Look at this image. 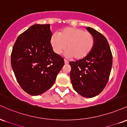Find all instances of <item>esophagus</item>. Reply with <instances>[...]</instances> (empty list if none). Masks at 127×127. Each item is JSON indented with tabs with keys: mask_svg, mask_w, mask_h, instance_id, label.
<instances>
[{
	"mask_svg": "<svg viewBox=\"0 0 127 127\" xmlns=\"http://www.w3.org/2000/svg\"><path fill=\"white\" fill-rule=\"evenodd\" d=\"M64 63L65 64H67L68 63V62L67 60L64 59Z\"/></svg>",
	"mask_w": 127,
	"mask_h": 127,
	"instance_id": "esophagus-1",
	"label": "esophagus"
}]
</instances>
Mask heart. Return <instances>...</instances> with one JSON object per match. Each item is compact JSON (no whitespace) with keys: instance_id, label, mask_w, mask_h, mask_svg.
<instances>
[{"instance_id":"1","label":"heart","mask_w":127,"mask_h":127,"mask_svg":"<svg viewBox=\"0 0 127 127\" xmlns=\"http://www.w3.org/2000/svg\"><path fill=\"white\" fill-rule=\"evenodd\" d=\"M50 43L52 49L60 55L67 48L66 55L76 60L88 56L94 46V37L90 32L75 27L65 28L52 34Z\"/></svg>"}]
</instances>
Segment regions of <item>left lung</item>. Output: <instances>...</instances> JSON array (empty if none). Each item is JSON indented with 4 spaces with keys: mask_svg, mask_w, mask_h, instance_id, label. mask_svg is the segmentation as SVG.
<instances>
[{
    "mask_svg": "<svg viewBox=\"0 0 127 127\" xmlns=\"http://www.w3.org/2000/svg\"><path fill=\"white\" fill-rule=\"evenodd\" d=\"M94 37V46L88 56L70 62V77L73 88L87 98L98 95L109 81L112 66V54L107 39L101 33L88 27Z\"/></svg>",
    "mask_w": 127,
    "mask_h": 127,
    "instance_id": "1",
    "label": "left lung"
}]
</instances>
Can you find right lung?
I'll list each match as a JSON object with an SVG mask.
<instances>
[{
  "label": "right lung",
  "mask_w": 127,
  "mask_h": 127,
  "mask_svg": "<svg viewBox=\"0 0 127 127\" xmlns=\"http://www.w3.org/2000/svg\"><path fill=\"white\" fill-rule=\"evenodd\" d=\"M50 24H34L17 37L11 53V65L19 85L32 95L49 90L64 65L52 50Z\"/></svg>",
  "instance_id": "add662e5"
}]
</instances>
